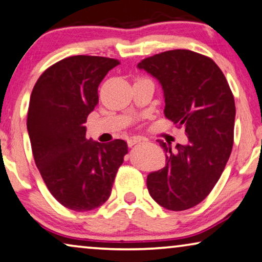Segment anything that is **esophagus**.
Here are the masks:
<instances>
[{
    "label": "esophagus",
    "mask_w": 262,
    "mask_h": 262,
    "mask_svg": "<svg viewBox=\"0 0 262 262\" xmlns=\"http://www.w3.org/2000/svg\"><path fill=\"white\" fill-rule=\"evenodd\" d=\"M143 140L144 139L141 138V136H132V138L127 140V143H128V146H129V147H133L134 144L141 142V141H143Z\"/></svg>",
    "instance_id": "obj_1"
}]
</instances>
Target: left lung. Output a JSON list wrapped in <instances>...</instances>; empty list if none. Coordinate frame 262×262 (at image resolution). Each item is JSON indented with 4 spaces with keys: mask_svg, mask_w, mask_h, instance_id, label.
Returning <instances> with one entry per match:
<instances>
[{
    "mask_svg": "<svg viewBox=\"0 0 262 262\" xmlns=\"http://www.w3.org/2000/svg\"><path fill=\"white\" fill-rule=\"evenodd\" d=\"M161 84L165 116L185 128L187 144L158 140L166 166L147 177L150 196L163 208L185 210L204 200L224 171L234 140L235 103L224 73L212 58L175 49L138 64Z\"/></svg>",
    "mask_w": 262,
    "mask_h": 262,
    "instance_id": "8db88e82",
    "label": "left lung"
}]
</instances>
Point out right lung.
Returning a JSON list of instances; mask_svg holds the SVG:
<instances>
[{"mask_svg":"<svg viewBox=\"0 0 262 262\" xmlns=\"http://www.w3.org/2000/svg\"><path fill=\"white\" fill-rule=\"evenodd\" d=\"M118 60L76 55L49 67L30 95L27 129L38 170L56 200L75 212L108 200L128 153L127 142L85 138L84 122L99 102L97 88Z\"/></svg>","mask_w":262,"mask_h":262,"instance_id":"right-lung-1","label":"right lung"}]
</instances>
